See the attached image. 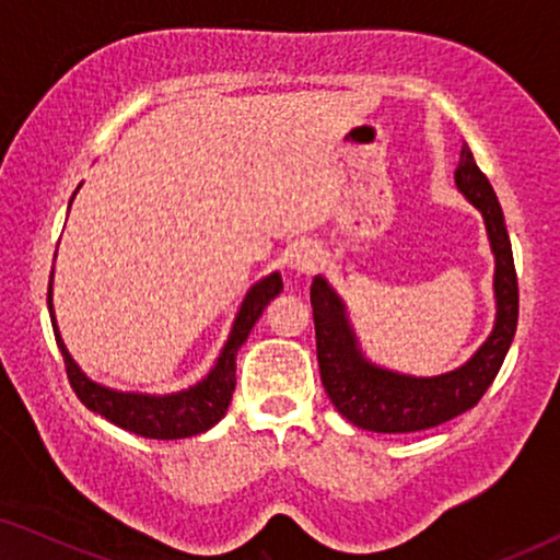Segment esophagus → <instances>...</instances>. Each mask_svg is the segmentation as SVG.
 Masks as SVG:
<instances>
[{
  "label": "esophagus",
  "instance_id": "esophagus-1",
  "mask_svg": "<svg viewBox=\"0 0 560 560\" xmlns=\"http://www.w3.org/2000/svg\"><path fill=\"white\" fill-rule=\"evenodd\" d=\"M285 265L298 275H308V272L316 270V265H318L316 244H311V242L293 244V247H290L288 255H285Z\"/></svg>",
  "mask_w": 560,
  "mask_h": 560
}]
</instances>
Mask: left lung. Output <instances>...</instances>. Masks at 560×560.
Listing matches in <instances>:
<instances>
[{"label": "left lung", "mask_w": 560, "mask_h": 560, "mask_svg": "<svg viewBox=\"0 0 560 560\" xmlns=\"http://www.w3.org/2000/svg\"><path fill=\"white\" fill-rule=\"evenodd\" d=\"M456 186L487 226L489 247L494 255V326L485 343L456 370L416 377L374 364L359 347L347 303L324 275L311 285L313 324L320 382L334 408L349 423L374 433H416L435 428L471 410L492 385L508 357L517 328V275L512 244L504 226L502 206L497 201L487 175L474 163L471 150L462 148L454 173Z\"/></svg>", "instance_id": "8db88e82"}]
</instances>
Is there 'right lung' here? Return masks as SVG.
<instances>
[{
    "label": "right lung",
    "instance_id": "1",
    "mask_svg": "<svg viewBox=\"0 0 560 560\" xmlns=\"http://www.w3.org/2000/svg\"><path fill=\"white\" fill-rule=\"evenodd\" d=\"M79 188H75V194H79ZM68 209H71V203H68ZM280 272H270L267 278L257 280L255 285L247 290V295H244L240 311H236L234 316L232 331H229L211 372L206 374L203 380H198L196 385L167 395L121 393V389L106 387L102 382L91 380L89 374L75 364V359L68 354L63 336L58 331L56 311H52V275L48 285V311L52 320V331H56L58 349L60 354H63L68 380H71V387L73 393L79 395V400L86 405L89 410L98 412V416H104L106 420H112L114 425L125 428L129 433L144 435V439L175 441L209 431V428L217 425L219 420L226 416V408L229 402H232V393L236 385V351H240L244 341H247L252 326L257 324L259 316H262L267 303L280 295Z\"/></svg>",
    "mask_w": 560,
    "mask_h": 560
}]
</instances>
